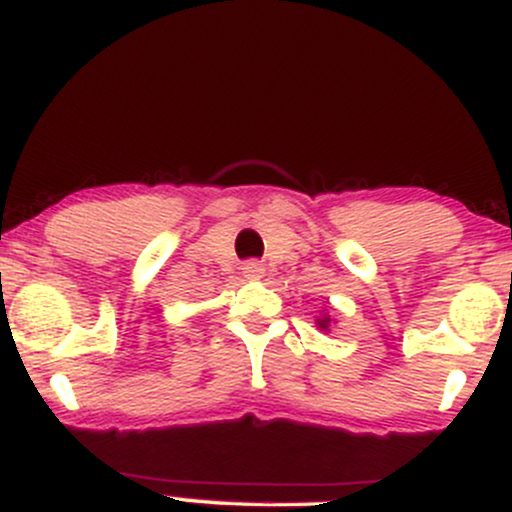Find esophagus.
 <instances>
[{
  "mask_svg": "<svg viewBox=\"0 0 512 512\" xmlns=\"http://www.w3.org/2000/svg\"><path fill=\"white\" fill-rule=\"evenodd\" d=\"M243 274L248 276L250 281H257V279H262V276H264V267L260 262H248L243 267Z\"/></svg>",
  "mask_w": 512,
  "mask_h": 512,
  "instance_id": "esophagus-1",
  "label": "esophagus"
}]
</instances>
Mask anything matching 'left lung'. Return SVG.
<instances>
[{
	"mask_svg": "<svg viewBox=\"0 0 512 512\" xmlns=\"http://www.w3.org/2000/svg\"><path fill=\"white\" fill-rule=\"evenodd\" d=\"M315 325H317V330L330 332V325H332V317H330V313H325V310H322V313L315 317Z\"/></svg>",
	"mask_w": 512,
	"mask_h": 512,
	"instance_id": "left-lung-1",
	"label": "left lung"
}]
</instances>
